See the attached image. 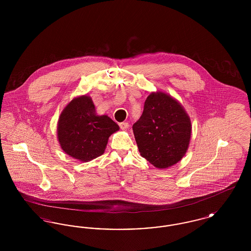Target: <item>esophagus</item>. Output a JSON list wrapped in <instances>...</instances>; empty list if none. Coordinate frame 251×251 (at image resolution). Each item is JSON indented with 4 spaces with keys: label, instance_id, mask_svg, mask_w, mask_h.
<instances>
[{
    "label": "esophagus",
    "instance_id": "esophagus-1",
    "mask_svg": "<svg viewBox=\"0 0 251 251\" xmlns=\"http://www.w3.org/2000/svg\"><path fill=\"white\" fill-rule=\"evenodd\" d=\"M120 129H122V130H126L129 127V123L128 122H120Z\"/></svg>",
    "mask_w": 251,
    "mask_h": 251
}]
</instances>
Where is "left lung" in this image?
Instances as JSON below:
<instances>
[{
	"label": "left lung",
	"mask_w": 251,
	"mask_h": 251,
	"mask_svg": "<svg viewBox=\"0 0 251 251\" xmlns=\"http://www.w3.org/2000/svg\"><path fill=\"white\" fill-rule=\"evenodd\" d=\"M139 152L157 168L177 164L185 154L191 121L179 102L163 92L147 98L140 119L132 125Z\"/></svg>",
	"instance_id": "obj_1"
}]
</instances>
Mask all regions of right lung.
<instances>
[{"label":"right lung","instance_id":"right-lung-1","mask_svg":"<svg viewBox=\"0 0 251 251\" xmlns=\"http://www.w3.org/2000/svg\"><path fill=\"white\" fill-rule=\"evenodd\" d=\"M120 129L107 116H97L90 97L73 99L58 121V140L63 151L73 158L88 162L103 154L109 136Z\"/></svg>","mask_w":251,"mask_h":251}]
</instances>
